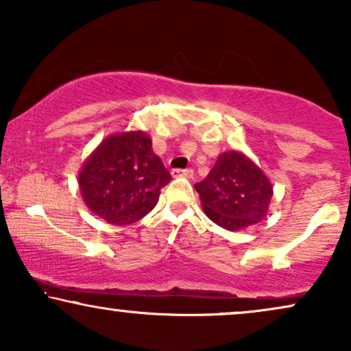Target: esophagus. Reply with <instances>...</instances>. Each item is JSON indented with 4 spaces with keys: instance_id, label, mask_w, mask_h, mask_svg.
Segmentation results:
<instances>
[{
    "instance_id": "obj_1",
    "label": "esophagus",
    "mask_w": 351,
    "mask_h": 351,
    "mask_svg": "<svg viewBox=\"0 0 351 351\" xmlns=\"http://www.w3.org/2000/svg\"><path fill=\"white\" fill-rule=\"evenodd\" d=\"M193 175H194L193 168H186V170H180V168H175V170H171L173 178H193Z\"/></svg>"
}]
</instances>
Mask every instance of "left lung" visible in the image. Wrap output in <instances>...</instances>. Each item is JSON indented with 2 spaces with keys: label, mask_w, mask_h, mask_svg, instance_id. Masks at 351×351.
Listing matches in <instances>:
<instances>
[{
  "label": "left lung",
  "mask_w": 351,
  "mask_h": 351,
  "mask_svg": "<svg viewBox=\"0 0 351 351\" xmlns=\"http://www.w3.org/2000/svg\"><path fill=\"white\" fill-rule=\"evenodd\" d=\"M194 188L207 217L228 231L261 221L273 197L268 176L237 151L221 154L207 178Z\"/></svg>",
  "instance_id": "obj_1"
}]
</instances>
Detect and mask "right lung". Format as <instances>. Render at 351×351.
<instances>
[{"instance_id":"obj_1","label":"right lung","mask_w":351,"mask_h":351,"mask_svg":"<svg viewBox=\"0 0 351 351\" xmlns=\"http://www.w3.org/2000/svg\"><path fill=\"white\" fill-rule=\"evenodd\" d=\"M170 180V171L143 132L106 138L78 175L88 208L112 224H130L146 217Z\"/></svg>"}]
</instances>
